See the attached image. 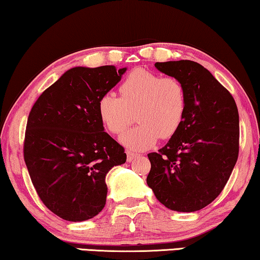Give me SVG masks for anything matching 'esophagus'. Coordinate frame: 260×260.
<instances>
[{
    "instance_id": "1",
    "label": "esophagus",
    "mask_w": 260,
    "mask_h": 260,
    "mask_svg": "<svg viewBox=\"0 0 260 260\" xmlns=\"http://www.w3.org/2000/svg\"><path fill=\"white\" fill-rule=\"evenodd\" d=\"M136 157H138V154H136V152H133V151H127V152H126V159H127V162L134 161V159L136 158Z\"/></svg>"
}]
</instances>
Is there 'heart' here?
<instances>
[{"mask_svg":"<svg viewBox=\"0 0 260 260\" xmlns=\"http://www.w3.org/2000/svg\"><path fill=\"white\" fill-rule=\"evenodd\" d=\"M120 97L104 94L98 101V115L111 134H122L136 115L140 124L119 141L131 150H144L158 137L172 138L180 129L187 110V94L176 78L159 77L144 69L127 74L119 86Z\"/></svg>","mask_w":260,"mask_h":260,"instance_id":"1","label":"heart"}]
</instances>
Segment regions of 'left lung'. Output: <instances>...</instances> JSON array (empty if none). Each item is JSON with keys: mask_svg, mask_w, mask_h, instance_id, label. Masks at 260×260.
Listing matches in <instances>:
<instances>
[{"mask_svg": "<svg viewBox=\"0 0 260 260\" xmlns=\"http://www.w3.org/2000/svg\"><path fill=\"white\" fill-rule=\"evenodd\" d=\"M187 94L180 129L158 152L148 154V186L167 208L195 212L221 193L239 154V113L232 94L200 63L156 62Z\"/></svg>", "mask_w": 260, "mask_h": 260, "instance_id": "left-lung-1", "label": "left lung"}]
</instances>
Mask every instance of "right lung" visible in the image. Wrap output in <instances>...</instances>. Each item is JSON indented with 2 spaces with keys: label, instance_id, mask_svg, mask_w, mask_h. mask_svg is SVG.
Returning <instances> with one entry per match:
<instances>
[{
  "label": "right lung",
  "instance_id": "add662e5",
  "mask_svg": "<svg viewBox=\"0 0 260 260\" xmlns=\"http://www.w3.org/2000/svg\"><path fill=\"white\" fill-rule=\"evenodd\" d=\"M126 67H73L42 92L31 108L23 157L46 207L67 221H84L104 208L106 174L125 163L124 148L108 133L98 101Z\"/></svg>",
  "mask_w": 260,
  "mask_h": 260
}]
</instances>
